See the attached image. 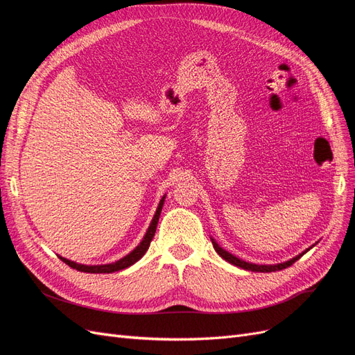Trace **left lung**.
Segmentation results:
<instances>
[{
	"mask_svg": "<svg viewBox=\"0 0 355 355\" xmlns=\"http://www.w3.org/2000/svg\"><path fill=\"white\" fill-rule=\"evenodd\" d=\"M210 240H211V243H213L214 250L218 252V254L222 257V259H225V261L232 263V265H235V266L243 268V270L252 271V272H275V271L284 270V268H287V266H290V265H293V263H295L297 259H300V257H302L308 250L313 249V245H315V244H313V245L309 247V249H306V250H304L302 253H299L297 256L292 257V259H290V261H286V262H282V263H275V265H256V263H252V262H245V261L240 259V257L234 256L232 253H230V252H227L225 249H222V247L216 243V240H214L213 237H210Z\"/></svg>",
	"mask_w": 355,
	"mask_h": 355,
	"instance_id": "8db88e82",
	"label": "left lung"
}]
</instances>
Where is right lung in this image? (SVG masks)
<instances>
[{
    "mask_svg": "<svg viewBox=\"0 0 355 355\" xmlns=\"http://www.w3.org/2000/svg\"><path fill=\"white\" fill-rule=\"evenodd\" d=\"M164 200H166V196H163V198L159 200L158 202V207L155 210V214L154 218L151 220V223H149V227L146 230V234L144 235L142 241L139 243L135 249L123 256L121 259H118L115 262H111V263H103V265H84V263H78V262H73V261H69L67 259V257H62L59 256L60 259L65 262L67 265H69L71 268H73V270L77 271H81V272H90V274H111V272H115V271H120V270H124V268H128L132 266L133 263H136L141 257L146 253L149 244H151L154 235H155V230H157V223H158V219H159V214H161V209H163V204H164Z\"/></svg>",
    "mask_w": 355,
    "mask_h": 355,
    "instance_id": "1",
    "label": "right lung"
}]
</instances>
